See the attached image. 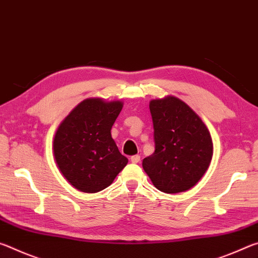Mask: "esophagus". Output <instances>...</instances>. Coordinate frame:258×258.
<instances>
[{"mask_svg": "<svg viewBox=\"0 0 258 258\" xmlns=\"http://www.w3.org/2000/svg\"><path fill=\"white\" fill-rule=\"evenodd\" d=\"M130 159H131V161H132L133 164H137V163H139V161H140V156L139 155H134V156L131 157Z\"/></svg>", "mask_w": 258, "mask_h": 258, "instance_id": "esophagus-1", "label": "esophagus"}]
</instances>
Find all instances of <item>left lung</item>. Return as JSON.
<instances>
[{
    "mask_svg": "<svg viewBox=\"0 0 258 258\" xmlns=\"http://www.w3.org/2000/svg\"><path fill=\"white\" fill-rule=\"evenodd\" d=\"M155 152L142 167L157 189L177 194L191 189L209 167L213 141L206 125L176 97L151 100Z\"/></svg>",
    "mask_w": 258,
    "mask_h": 258,
    "instance_id": "1",
    "label": "left lung"
}]
</instances>
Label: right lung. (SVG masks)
Instances as JSON below:
<instances>
[{
    "instance_id": "add662e5",
    "label": "right lung",
    "mask_w": 258,
    "mask_h": 258,
    "mask_svg": "<svg viewBox=\"0 0 258 258\" xmlns=\"http://www.w3.org/2000/svg\"><path fill=\"white\" fill-rule=\"evenodd\" d=\"M121 108V101L85 99L59 125L53 140L54 159L75 189L86 194L106 189L127 164L110 132Z\"/></svg>"
}]
</instances>
